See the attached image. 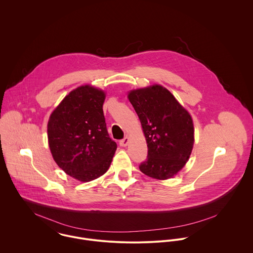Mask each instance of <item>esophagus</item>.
Listing matches in <instances>:
<instances>
[{"instance_id": "1", "label": "esophagus", "mask_w": 253, "mask_h": 253, "mask_svg": "<svg viewBox=\"0 0 253 253\" xmlns=\"http://www.w3.org/2000/svg\"><path fill=\"white\" fill-rule=\"evenodd\" d=\"M128 141H129V138L126 136V137H125L124 139H122V140L120 141V145H121L122 147H126L127 144H128Z\"/></svg>"}]
</instances>
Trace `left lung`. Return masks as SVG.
I'll return each instance as SVG.
<instances>
[{"label":"left lung","mask_w":253,"mask_h":253,"mask_svg":"<svg viewBox=\"0 0 253 253\" xmlns=\"http://www.w3.org/2000/svg\"><path fill=\"white\" fill-rule=\"evenodd\" d=\"M127 98L141 123L148 157L139 169L145 175L167 180L188 162L195 142L190 113L161 84L131 89Z\"/></svg>","instance_id":"8db88e82"}]
</instances>
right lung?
Returning a JSON list of instances; mask_svg holds the SVG:
<instances>
[{
  "label": "right lung",
  "instance_id": "add662e5",
  "mask_svg": "<svg viewBox=\"0 0 253 253\" xmlns=\"http://www.w3.org/2000/svg\"><path fill=\"white\" fill-rule=\"evenodd\" d=\"M105 98L104 90L80 85L49 116L47 141L51 156L76 180L89 182L102 176L117 150L106 128L102 109Z\"/></svg>",
  "mask_w": 253,
  "mask_h": 253
}]
</instances>
